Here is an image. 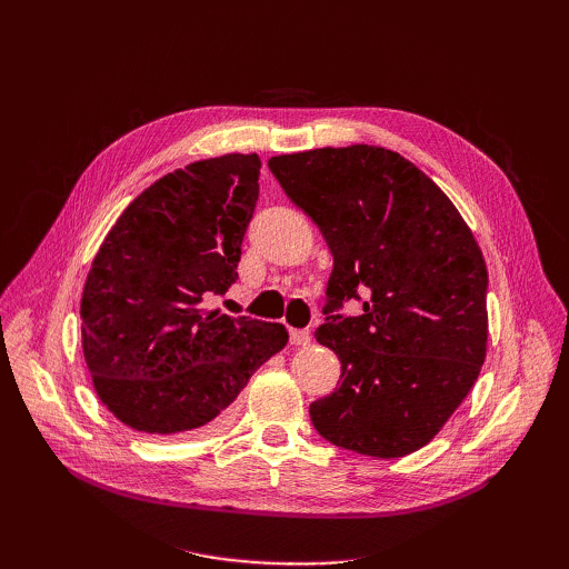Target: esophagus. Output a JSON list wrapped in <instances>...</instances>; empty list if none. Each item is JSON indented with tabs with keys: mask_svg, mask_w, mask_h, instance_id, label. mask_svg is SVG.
<instances>
[{
	"mask_svg": "<svg viewBox=\"0 0 569 569\" xmlns=\"http://www.w3.org/2000/svg\"><path fill=\"white\" fill-rule=\"evenodd\" d=\"M289 341L295 343V347H306V343H311V332H308V330H297V327H291V330H289Z\"/></svg>",
	"mask_w": 569,
	"mask_h": 569,
	"instance_id": "obj_1",
	"label": "esophagus"
}]
</instances>
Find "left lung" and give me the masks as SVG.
Returning a JSON list of instances; mask_svg holds the SVG:
<instances>
[{
  "instance_id": "left-lung-1",
  "label": "left lung",
  "mask_w": 569,
  "mask_h": 569,
  "mask_svg": "<svg viewBox=\"0 0 569 569\" xmlns=\"http://www.w3.org/2000/svg\"><path fill=\"white\" fill-rule=\"evenodd\" d=\"M335 256L322 347L339 387L311 403L318 435L372 458L432 441L487 356V263L468 222L422 170L385 147L351 144L268 161ZM349 298L365 313L333 311Z\"/></svg>"
}]
</instances>
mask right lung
Listing matches in <instances>:
<instances>
[{
	"mask_svg": "<svg viewBox=\"0 0 569 569\" xmlns=\"http://www.w3.org/2000/svg\"><path fill=\"white\" fill-rule=\"evenodd\" d=\"M261 159L226 153L147 187L101 242L82 289V353L94 391L144 435L211 429L284 325L209 311L237 280Z\"/></svg>",
	"mask_w": 569,
	"mask_h": 569,
	"instance_id": "right-lung-1",
	"label": "right lung"
}]
</instances>
